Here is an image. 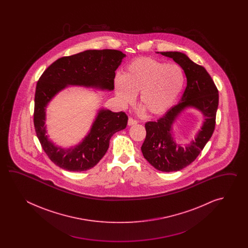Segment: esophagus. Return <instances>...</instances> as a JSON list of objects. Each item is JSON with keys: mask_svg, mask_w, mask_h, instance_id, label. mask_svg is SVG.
Returning a JSON list of instances; mask_svg holds the SVG:
<instances>
[{"mask_svg": "<svg viewBox=\"0 0 248 248\" xmlns=\"http://www.w3.org/2000/svg\"><path fill=\"white\" fill-rule=\"evenodd\" d=\"M137 124V122L136 120H134L133 118H129L128 121H127V125L128 126H133V125H136Z\"/></svg>", "mask_w": 248, "mask_h": 248, "instance_id": "1", "label": "esophagus"}]
</instances>
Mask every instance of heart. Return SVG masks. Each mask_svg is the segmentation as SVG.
Listing matches in <instances>:
<instances>
[{
	"instance_id": "obj_1",
	"label": "heart",
	"mask_w": 248,
	"mask_h": 248,
	"mask_svg": "<svg viewBox=\"0 0 248 248\" xmlns=\"http://www.w3.org/2000/svg\"><path fill=\"white\" fill-rule=\"evenodd\" d=\"M185 74L177 64L152 58H138L126 65L124 75L114 78V90L122 106L139 102L152 115H161L174 106L185 86Z\"/></svg>"
}]
</instances>
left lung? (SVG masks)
<instances>
[{
	"label": "left lung",
	"mask_w": 248,
	"mask_h": 248,
	"mask_svg": "<svg viewBox=\"0 0 248 248\" xmlns=\"http://www.w3.org/2000/svg\"><path fill=\"white\" fill-rule=\"evenodd\" d=\"M185 71L187 86L176 106L157 122L145 123L146 137L142 143V155L155 169L162 172L179 171L192 163L209 141L216 126V111L219 103L218 90L203 66L191 61L185 54L177 51L160 52ZM199 109L205 119L196 139L185 147L174 141L172 125L186 108Z\"/></svg>",
	"instance_id": "8db88e82"
}]
</instances>
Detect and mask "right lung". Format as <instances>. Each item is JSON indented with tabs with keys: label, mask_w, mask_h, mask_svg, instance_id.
Instances as JSON below:
<instances>
[{
	"label": "right lung",
	"mask_w": 248,
	"mask_h": 248,
	"mask_svg": "<svg viewBox=\"0 0 248 248\" xmlns=\"http://www.w3.org/2000/svg\"><path fill=\"white\" fill-rule=\"evenodd\" d=\"M125 57L115 49L86 50L58 58L40 77L34 96V128L42 149L59 168L80 172L95 167L105 156L113 134L126 128L127 116L123 111L100 109L82 142L65 149L55 145L46 135L47 104L69 85L113 90L115 71Z\"/></svg>",
	"instance_id": "1"
}]
</instances>
